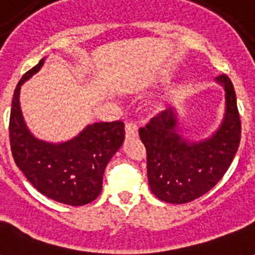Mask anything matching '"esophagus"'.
<instances>
[{
	"mask_svg": "<svg viewBox=\"0 0 255 255\" xmlns=\"http://www.w3.org/2000/svg\"><path fill=\"white\" fill-rule=\"evenodd\" d=\"M137 136H139L137 126L133 123L126 124V139H136Z\"/></svg>",
	"mask_w": 255,
	"mask_h": 255,
	"instance_id": "34e87169",
	"label": "esophagus"
}]
</instances>
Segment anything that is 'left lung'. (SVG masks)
<instances>
[{
  "mask_svg": "<svg viewBox=\"0 0 255 255\" xmlns=\"http://www.w3.org/2000/svg\"><path fill=\"white\" fill-rule=\"evenodd\" d=\"M216 82L225 90V114L209 137L185 139L172 108L140 128V139L147 149L149 188L161 201L186 204L201 197L221 180L237 153L241 120L236 91L226 75H220Z\"/></svg>",
  "mask_w": 255,
  "mask_h": 255,
  "instance_id": "obj_1",
  "label": "left lung"
}]
</instances>
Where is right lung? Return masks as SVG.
Returning <instances> with one entry per match:
<instances>
[{"mask_svg":"<svg viewBox=\"0 0 255 255\" xmlns=\"http://www.w3.org/2000/svg\"><path fill=\"white\" fill-rule=\"evenodd\" d=\"M43 63L45 58L21 78L14 90L9 123L11 155L30 184L43 196L66 205H86L102 192L104 169L124 141V123L88 124L75 137L62 143L35 137L22 115L19 92Z\"/></svg>","mask_w":255,"mask_h":255,"instance_id":"obj_1","label":"right lung"}]
</instances>
